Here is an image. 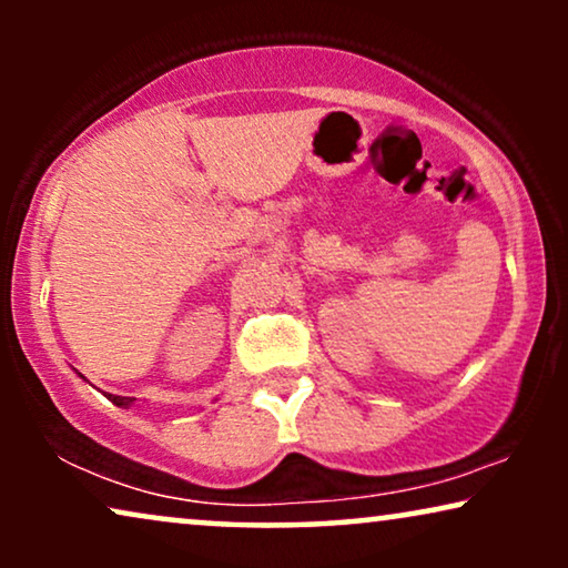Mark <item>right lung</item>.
I'll list each match as a JSON object with an SVG mask.
<instances>
[{"label":"right lung","instance_id":"add662e5","mask_svg":"<svg viewBox=\"0 0 568 568\" xmlns=\"http://www.w3.org/2000/svg\"><path fill=\"white\" fill-rule=\"evenodd\" d=\"M111 400H113L119 408H129L131 403H134V398H123V395H111Z\"/></svg>","mask_w":568,"mask_h":568}]
</instances>
